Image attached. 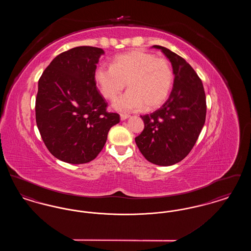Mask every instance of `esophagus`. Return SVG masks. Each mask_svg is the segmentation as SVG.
<instances>
[{
  "instance_id": "esophagus-1",
  "label": "esophagus",
  "mask_w": 251,
  "mask_h": 251,
  "mask_svg": "<svg viewBox=\"0 0 251 251\" xmlns=\"http://www.w3.org/2000/svg\"><path fill=\"white\" fill-rule=\"evenodd\" d=\"M129 117H130L129 114H125V113H121L120 114V120H127Z\"/></svg>"
}]
</instances>
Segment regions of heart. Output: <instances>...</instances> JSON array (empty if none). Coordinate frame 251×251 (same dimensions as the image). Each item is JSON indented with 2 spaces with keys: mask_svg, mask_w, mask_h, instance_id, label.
Listing matches in <instances>:
<instances>
[{
  "mask_svg": "<svg viewBox=\"0 0 251 251\" xmlns=\"http://www.w3.org/2000/svg\"><path fill=\"white\" fill-rule=\"evenodd\" d=\"M95 80L102 96L114 100L127 86L125 94L114 103L120 111L154 110L167 99L174 82L170 62L154 53L132 50L118 55L112 66L100 65Z\"/></svg>",
  "mask_w": 251,
  "mask_h": 251,
  "instance_id": "obj_1",
  "label": "heart"
}]
</instances>
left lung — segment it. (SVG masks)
<instances>
[{
	"label": "left lung",
	"mask_w": 251,
	"mask_h": 251,
	"mask_svg": "<svg viewBox=\"0 0 251 251\" xmlns=\"http://www.w3.org/2000/svg\"><path fill=\"white\" fill-rule=\"evenodd\" d=\"M153 47L171 62L174 84L161 107L141 116L144 130L135 143L149 162L167 167L184 159L197 142L206 119V96L201 78L185 60L165 47Z\"/></svg>",
	"instance_id": "obj_1"
}]
</instances>
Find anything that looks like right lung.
Instances as JSON below:
<instances>
[{"label":"right lung","mask_w":251,"mask_h":251,"mask_svg":"<svg viewBox=\"0 0 251 251\" xmlns=\"http://www.w3.org/2000/svg\"><path fill=\"white\" fill-rule=\"evenodd\" d=\"M100 48L81 46L58 54L38 81L36 121L49 151L63 162L94 160L120 115L107 111L97 88L95 71Z\"/></svg>","instance_id":"add662e5"}]
</instances>
